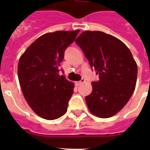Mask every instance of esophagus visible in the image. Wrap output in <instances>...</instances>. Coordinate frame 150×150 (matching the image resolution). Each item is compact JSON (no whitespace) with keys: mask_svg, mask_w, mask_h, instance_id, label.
I'll use <instances>...</instances> for the list:
<instances>
[{"mask_svg":"<svg viewBox=\"0 0 150 150\" xmlns=\"http://www.w3.org/2000/svg\"><path fill=\"white\" fill-rule=\"evenodd\" d=\"M84 82H85L84 79H82L80 80V81H79V82H76V85H77V86H79V85H81L82 83H83Z\"/></svg>","mask_w":150,"mask_h":150,"instance_id":"obj_1","label":"esophagus"}]
</instances>
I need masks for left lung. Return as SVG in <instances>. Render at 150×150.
Instances as JSON below:
<instances>
[{"instance_id": "8db88e82", "label": "left lung", "mask_w": 150, "mask_h": 150, "mask_svg": "<svg viewBox=\"0 0 150 150\" xmlns=\"http://www.w3.org/2000/svg\"><path fill=\"white\" fill-rule=\"evenodd\" d=\"M75 43L100 79L86 96L89 110L99 117L114 116L135 90L138 68L132 54L123 42L103 32H83Z\"/></svg>"}]
</instances>
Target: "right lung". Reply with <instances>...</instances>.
Wrapping results in <instances>:
<instances>
[{
  "label": "right lung",
  "instance_id": "right-lung-1",
  "mask_svg": "<svg viewBox=\"0 0 150 150\" xmlns=\"http://www.w3.org/2000/svg\"><path fill=\"white\" fill-rule=\"evenodd\" d=\"M79 30L46 33L24 52L18 64V76L25 99L41 117L54 120L67 111L74 84L59 75L60 63Z\"/></svg>",
  "mask_w": 150,
  "mask_h": 150
}]
</instances>
